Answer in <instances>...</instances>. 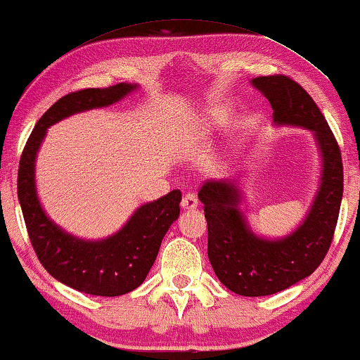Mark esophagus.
<instances>
[{"label":"esophagus","instance_id":"1","mask_svg":"<svg viewBox=\"0 0 360 360\" xmlns=\"http://www.w3.org/2000/svg\"><path fill=\"white\" fill-rule=\"evenodd\" d=\"M180 205H181V209H184V210H194L198 207V199H196V196H194V194L188 193V194H185L184 198H181Z\"/></svg>","mask_w":360,"mask_h":360}]
</instances>
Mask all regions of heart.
Returning <instances> with one entry per match:
<instances>
[{"instance_id":"obj_1","label":"heart","mask_w":360,"mask_h":360,"mask_svg":"<svg viewBox=\"0 0 360 360\" xmlns=\"http://www.w3.org/2000/svg\"><path fill=\"white\" fill-rule=\"evenodd\" d=\"M229 121V113L225 107H210L207 111H205L201 121V127L202 131L209 132V131H215V129H221L228 124Z\"/></svg>"}]
</instances>
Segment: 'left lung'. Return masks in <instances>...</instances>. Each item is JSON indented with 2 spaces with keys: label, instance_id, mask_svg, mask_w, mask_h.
Masks as SVG:
<instances>
[{
  "label": "left lung",
  "instance_id": "1",
  "mask_svg": "<svg viewBox=\"0 0 360 360\" xmlns=\"http://www.w3.org/2000/svg\"><path fill=\"white\" fill-rule=\"evenodd\" d=\"M269 100L278 126H298L314 134L322 158L321 185L304 221L281 239L253 234L239 209L234 179L205 181L199 190L207 220V255L217 278L243 297H264L297 284L322 263L332 244L343 198L341 151L326 117L302 86L284 75L252 79Z\"/></svg>",
  "mask_w": 360,
  "mask_h": 360
}]
</instances>
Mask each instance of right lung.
Segmentation results:
<instances>
[{
  "label": "right lung",
  "mask_w": 360,
  "mask_h": 360,
  "mask_svg": "<svg viewBox=\"0 0 360 360\" xmlns=\"http://www.w3.org/2000/svg\"><path fill=\"white\" fill-rule=\"evenodd\" d=\"M137 84L120 82L105 89H82L58 98L39 117L19 162L17 196L30 243L52 278L75 290L97 297L132 292L151 269L162 238L180 215V190L134 212L120 231L102 240H86L63 231L46 215L34 185V161L47 127L79 111L108 107L124 98Z\"/></svg>",
  "instance_id": "1"
}]
</instances>
